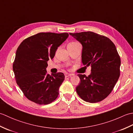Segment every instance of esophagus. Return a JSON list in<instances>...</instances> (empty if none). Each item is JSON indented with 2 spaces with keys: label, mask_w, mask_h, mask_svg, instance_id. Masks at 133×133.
Here are the masks:
<instances>
[{
  "label": "esophagus",
  "mask_w": 133,
  "mask_h": 133,
  "mask_svg": "<svg viewBox=\"0 0 133 133\" xmlns=\"http://www.w3.org/2000/svg\"><path fill=\"white\" fill-rule=\"evenodd\" d=\"M72 75L71 74H69V73H66V74H64V76L65 77L67 78V77H71V76H72Z\"/></svg>",
  "instance_id": "obj_1"
}]
</instances>
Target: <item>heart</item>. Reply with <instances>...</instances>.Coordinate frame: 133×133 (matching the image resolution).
Returning a JSON list of instances; mask_svg holds the SVG:
<instances>
[{
  "mask_svg": "<svg viewBox=\"0 0 133 133\" xmlns=\"http://www.w3.org/2000/svg\"><path fill=\"white\" fill-rule=\"evenodd\" d=\"M76 43V42H72V43Z\"/></svg>",
  "mask_w": 133,
  "mask_h": 133,
  "instance_id": "b5f03b06",
  "label": "heart"
}]
</instances>
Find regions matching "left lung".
Instances as JSON below:
<instances>
[{
    "instance_id": "1",
    "label": "left lung",
    "mask_w": 133,
    "mask_h": 133,
    "mask_svg": "<svg viewBox=\"0 0 133 133\" xmlns=\"http://www.w3.org/2000/svg\"><path fill=\"white\" fill-rule=\"evenodd\" d=\"M69 34L82 45L83 64L91 67L88 77L78 75L81 82L76 87L77 94L87 102L103 100L111 93L120 75L121 59L116 47L108 38L93 32Z\"/></svg>"
}]
</instances>
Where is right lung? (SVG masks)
<instances>
[{
  "label": "right lung",
  "mask_w": 133,
  "mask_h": 133,
  "mask_svg": "<svg viewBox=\"0 0 133 133\" xmlns=\"http://www.w3.org/2000/svg\"><path fill=\"white\" fill-rule=\"evenodd\" d=\"M68 36L66 32H40L19 45L12 68L16 83L28 99L47 104L57 98L64 75L62 72L48 74L47 61L54 57L58 47Z\"/></svg>",
  "instance_id": "add662e5"
}]
</instances>
